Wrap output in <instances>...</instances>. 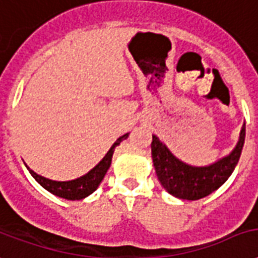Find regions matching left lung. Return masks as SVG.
Segmentation results:
<instances>
[{
  "label": "left lung",
  "mask_w": 258,
  "mask_h": 258,
  "mask_svg": "<svg viewBox=\"0 0 258 258\" xmlns=\"http://www.w3.org/2000/svg\"><path fill=\"white\" fill-rule=\"evenodd\" d=\"M246 128L242 127L241 138L234 152L209 167H191L179 161L167 146L153 135L152 157L160 183L173 197L200 200L220 187L234 172L245 144Z\"/></svg>",
  "instance_id": "obj_1"
}]
</instances>
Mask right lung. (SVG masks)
I'll return each mask as SVG.
<instances>
[{
	"instance_id": "1",
	"label": "right lung",
	"mask_w": 258,
	"mask_h": 258,
	"mask_svg": "<svg viewBox=\"0 0 258 258\" xmlns=\"http://www.w3.org/2000/svg\"><path fill=\"white\" fill-rule=\"evenodd\" d=\"M128 137V134H124L123 137H120L116 142L113 144V146L109 149V152L106 153L102 160H101L98 165H95L90 172L86 173L83 176L78 177L75 180H70V182H56V180H50V179H46V177L39 176L38 173H35L32 169L28 168V171L32 175V177L37 180L42 187L46 188L47 191L54 194L57 197L66 198V200H82V198L90 196L91 192L94 191L95 188L98 187V184L101 183V180L104 179L105 173L109 169L110 163H112V156H113L114 148L120 145V142Z\"/></svg>"
}]
</instances>
